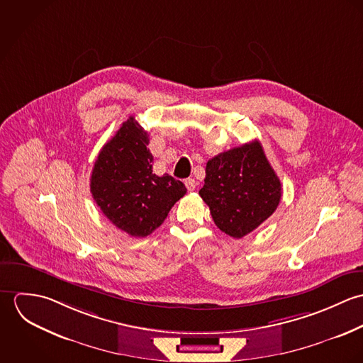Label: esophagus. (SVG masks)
<instances>
[{"label": "esophagus", "mask_w": 363, "mask_h": 363, "mask_svg": "<svg viewBox=\"0 0 363 363\" xmlns=\"http://www.w3.org/2000/svg\"><path fill=\"white\" fill-rule=\"evenodd\" d=\"M184 184H186V187H187V190H189V191H193V190L196 189V186H197L196 180H194V179H190V177L184 180Z\"/></svg>", "instance_id": "esophagus-1"}]
</instances>
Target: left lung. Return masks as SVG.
Returning a JSON list of instances; mask_svg holds the SVG:
<instances>
[{"mask_svg":"<svg viewBox=\"0 0 363 363\" xmlns=\"http://www.w3.org/2000/svg\"><path fill=\"white\" fill-rule=\"evenodd\" d=\"M199 194L215 225L240 239L274 213L282 186L261 144L253 141L209 159Z\"/></svg>","mask_w":363,"mask_h":363,"instance_id":"8db88e82","label":"left lung"}]
</instances>
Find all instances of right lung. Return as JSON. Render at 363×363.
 I'll return each instance as SVG.
<instances>
[{
    "label": "right lung",
    "mask_w": 363,
    "mask_h": 363,
    "mask_svg": "<svg viewBox=\"0 0 363 363\" xmlns=\"http://www.w3.org/2000/svg\"><path fill=\"white\" fill-rule=\"evenodd\" d=\"M148 133L134 117L104 144L91 176V193L104 216L134 238L151 235L187 191L164 173H152Z\"/></svg>",
    "instance_id": "obj_1"
}]
</instances>
